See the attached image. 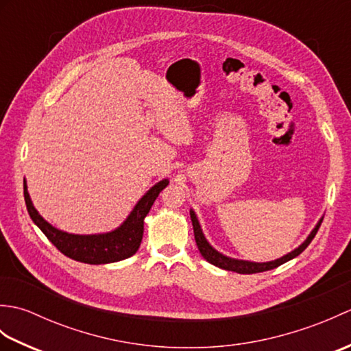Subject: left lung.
I'll use <instances>...</instances> for the list:
<instances>
[{
	"label": "left lung",
	"mask_w": 351,
	"mask_h": 351,
	"mask_svg": "<svg viewBox=\"0 0 351 351\" xmlns=\"http://www.w3.org/2000/svg\"><path fill=\"white\" fill-rule=\"evenodd\" d=\"M190 217H191V223H193V229H195V240L197 244V249L200 252V255H202L208 263L223 268V270H228V271H235V273H240V274H253V273H261V271H267V270H273V268L279 267L282 264L288 263L295 256H299L300 253L308 247L311 244V241L314 240V237L317 234V230L322 225L323 217L318 220V223L315 225V228L311 230V234L306 237V240H304L299 247H295L294 250H291L287 255H283L278 259L274 261H268V263H253V261H245V259H237V258H230L223 255L219 250H215L213 245L210 244V241L206 240V237L202 230V226H200L199 219L196 213L190 210Z\"/></svg>",
	"instance_id": "8db88e82"
}]
</instances>
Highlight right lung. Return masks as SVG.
<instances>
[{
	"label": "right lung",
	"mask_w": 351,
	"mask_h": 351,
	"mask_svg": "<svg viewBox=\"0 0 351 351\" xmlns=\"http://www.w3.org/2000/svg\"><path fill=\"white\" fill-rule=\"evenodd\" d=\"M169 185V180H162L152 185L143 196L138 199L136 206L123 220L121 226L102 234H69L66 230L57 229L51 223L45 220L39 211L36 210L32 197L28 195L27 182L24 181V197L29 217L34 225L47 235L48 240L60 250L63 255L78 263L84 264H111L132 256L140 247L141 238H143L145 217L158 197L162 189Z\"/></svg>",
	"instance_id": "right-lung-1"
}]
</instances>
